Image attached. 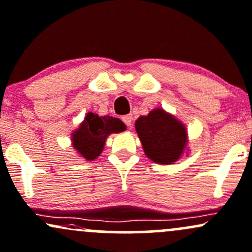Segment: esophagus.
Instances as JSON below:
<instances>
[{
	"label": "esophagus",
	"mask_w": 252,
	"mask_h": 252,
	"mask_svg": "<svg viewBox=\"0 0 252 252\" xmlns=\"http://www.w3.org/2000/svg\"><path fill=\"white\" fill-rule=\"evenodd\" d=\"M122 121L126 124V126H128V128H131V126H132V116L131 115L124 116V117L122 118Z\"/></svg>",
	"instance_id": "34e87169"
}]
</instances>
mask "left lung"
I'll list each match as a JSON object with an SVG mask.
<instances>
[{
  "instance_id": "1",
  "label": "left lung",
  "mask_w": 252,
  "mask_h": 252,
  "mask_svg": "<svg viewBox=\"0 0 252 252\" xmlns=\"http://www.w3.org/2000/svg\"><path fill=\"white\" fill-rule=\"evenodd\" d=\"M135 129L145 154L157 164H173L187 147L184 124L162 109H154L137 118Z\"/></svg>"
}]
</instances>
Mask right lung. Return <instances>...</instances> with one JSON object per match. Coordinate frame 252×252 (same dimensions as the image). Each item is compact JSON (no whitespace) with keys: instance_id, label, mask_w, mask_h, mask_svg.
<instances>
[{"instance_id":"add662e5","label":"right lung","mask_w":252,"mask_h":252,"mask_svg":"<svg viewBox=\"0 0 252 252\" xmlns=\"http://www.w3.org/2000/svg\"><path fill=\"white\" fill-rule=\"evenodd\" d=\"M126 129V124L118 118L110 116L99 117L95 113L88 112L79 128L71 132L73 147L79 156L92 161L100 156L110 134L122 132Z\"/></svg>"}]
</instances>
